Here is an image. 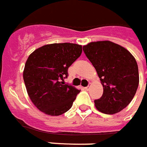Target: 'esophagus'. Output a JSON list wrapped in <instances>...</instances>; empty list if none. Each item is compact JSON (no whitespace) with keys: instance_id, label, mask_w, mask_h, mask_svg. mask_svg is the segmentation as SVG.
Wrapping results in <instances>:
<instances>
[{"instance_id":"1","label":"esophagus","mask_w":147,"mask_h":147,"mask_svg":"<svg viewBox=\"0 0 147 147\" xmlns=\"http://www.w3.org/2000/svg\"><path fill=\"white\" fill-rule=\"evenodd\" d=\"M90 86H86V87H85V90H90Z\"/></svg>"}]
</instances>
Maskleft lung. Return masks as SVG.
Returning a JSON list of instances; mask_svg holds the SVG:
<instances>
[{"mask_svg": "<svg viewBox=\"0 0 147 147\" xmlns=\"http://www.w3.org/2000/svg\"><path fill=\"white\" fill-rule=\"evenodd\" d=\"M82 49L104 87L102 96L94 100L96 109L107 115L119 112L129 105L139 86L135 57L123 47L111 41L91 42Z\"/></svg>", "mask_w": 147, "mask_h": 147, "instance_id": "8db88e82", "label": "left lung"}]
</instances>
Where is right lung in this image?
Instances as JSON below:
<instances>
[{"label": "right lung", "mask_w": 147, "mask_h": 147, "mask_svg": "<svg viewBox=\"0 0 147 147\" xmlns=\"http://www.w3.org/2000/svg\"><path fill=\"white\" fill-rule=\"evenodd\" d=\"M82 51V46L76 43H52L29 55L24 68V82L29 98L40 111L57 116L71 107L80 90L64 80Z\"/></svg>", "instance_id": "right-lung-1"}]
</instances>
